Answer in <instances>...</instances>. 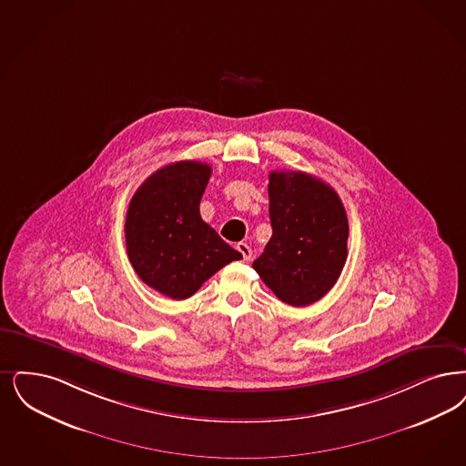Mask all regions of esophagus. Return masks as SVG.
I'll use <instances>...</instances> for the list:
<instances>
[{"instance_id":"obj_1","label":"esophagus","mask_w":466,"mask_h":466,"mask_svg":"<svg viewBox=\"0 0 466 466\" xmlns=\"http://www.w3.org/2000/svg\"><path fill=\"white\" fill-rule=\"evenodd\" d=\"M236 248H238V251L241 253L242 260L248 261L251 258V255H253V253H251V248H249L246 242H238V246H236Z\"/></svg>"}]
</instances>
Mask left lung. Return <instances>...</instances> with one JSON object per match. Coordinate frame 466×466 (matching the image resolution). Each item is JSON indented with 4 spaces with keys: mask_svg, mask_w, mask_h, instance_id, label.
I'll return each mask as SVG.
<instances>
[{
    "mask_svg": "<svg viewBox=\"0 0 466 466\" xmlns=\"http://www.w3.org/2000/svg\"><path fill=\"white\" fill-rule=\"evenodd\" d=\"M272 238L253 268L293 307L322 299L347 261L349 220L335 188L303 171H270Z\"/></svg>",
    "mask_w": 466,
    "mask_h": 466,
    "instance_id": "left-lung-1",
    "label": "left lung"
}]
</instances>
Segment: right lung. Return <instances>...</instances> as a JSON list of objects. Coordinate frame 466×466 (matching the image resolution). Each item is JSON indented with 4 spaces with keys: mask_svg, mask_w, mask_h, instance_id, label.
Here are the masks:
<instances>
[{
    "mask_svg": "<svg viewBox=\"0 0 466 466\" xmlns=\"http://www.w3.org/2000/svg\"><path fill=\"white\" fill-rule=\"evenodd\" d=\"M211 167L178 161L157 169L133 194L125 236L137 276L173 299L192 297L205 280L241 253L201 218L199 203Z\"/></svg>",
    "mask_w": 466,
    "mask_h": 466,
    "instance_id": "right-lung-1",
    "label": "right lung"
}]
</instances>
